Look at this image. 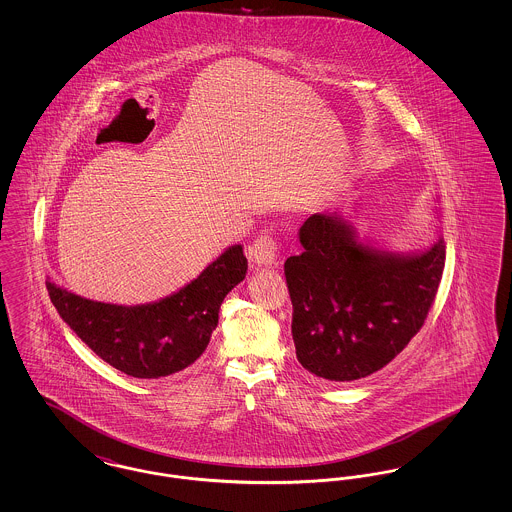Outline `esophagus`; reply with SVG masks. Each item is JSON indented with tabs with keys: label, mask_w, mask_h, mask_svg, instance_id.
<instances>
[{
	"label": "esophagus",
	"mask_w": 512,
	"mask_h": 512,
	"mask_svg": "<svg viewBox=\"0 0 512 512\" xmlns=\"http://www.w3.org/2000/svg\"><path fill=\"white\" fill-rule=\"evenodd\" d=\"M247 255L249 261L257 267H272L278 261V242L270 234H263L249 245Z\"/></svg>",
	"instance_id": "34e87169"
}]
</instances>
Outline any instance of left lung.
Listing matches in <instances>:
<instances>
[{
    "mask_svg": "<svg viewBox=\"0 0 512 512\" xmlns=\"http://www.w3.org/2000/svg\"><path fill=\"white\" fill-rule=\"evenodd\" d=\"M303 251L284 263L297 361L332 382L384 368L424 326L445 267V242L399 255L357 242L340 217L315 213Z\"/></svg>",
    "mask_w": 512,
    "mask_h": 512,
    "instance_id": "8db88e82",
    "label": "left lung"
}]
</instances>
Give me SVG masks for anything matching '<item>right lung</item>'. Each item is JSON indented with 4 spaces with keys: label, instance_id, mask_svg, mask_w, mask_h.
I'll return each instance as SVG.
<instances>
[{
    "label": "right lung",
    "instance_id": "1",
    "mask_svg": "<svg viewBox=\"0 0 512 512\" xmlns=\"http://www.w3.org/2000/svg\"><path fill=\"white\" fill-rule=\"evenodd\" d=\"M242 245L228 247L194 282L169 297L122 307L46 282L57 313L105 363L134 378H161L192 365L219 324L220 303L245 278Z\"/></svg>",
    "mask_w": 512,
    "mask_h": 512
}]
</instances>
